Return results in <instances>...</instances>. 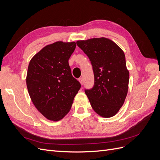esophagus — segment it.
Returning <instances> with one entry per match:
<instances>
[{
	"label": "esophagus",
	"mask_w": 160,
	"mask_h": 160,
	"mask_svg": "<svg viewBox=\"0 0 160 160\" xmlns=\"http://www.w3.org/2000/svg\"><path fill=\"white\" fill-rule=\"evenodd\" d=\"M79 82H80L81 85L83 84V79L82 78V77H80V78L79 79Z\"/></svg>",
	"instance_id": "1"
}]
</instances>
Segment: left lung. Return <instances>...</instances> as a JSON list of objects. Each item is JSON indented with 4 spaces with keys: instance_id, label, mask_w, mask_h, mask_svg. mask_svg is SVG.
<instances>
[{
    "instance_id": "1",
    "label": "left lung",
    "mask_w": 160,
    "mask_h": 160,
    "mask_svg": "<svg viewBox=\"0 0 160 160\" xmlns=\"http://www.w3.org/2000/svg\"><path fill=\"white\" fill-rule=\"evenodd\" d=\"M77 45L88 57L93 71V88L85 89L91 107L102 117H112L128 94L129 73L124 52L103 37L78 41Z\"/></svg>"
}]
</instances>
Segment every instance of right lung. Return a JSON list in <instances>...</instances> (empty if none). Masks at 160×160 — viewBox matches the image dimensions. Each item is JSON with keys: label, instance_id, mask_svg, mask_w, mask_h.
Instances as JSON below:
<instances>
[{"label": "right lung", "instance_id": "obj_1", "mask_svg": "<svg viewBox=\"0 0 160 160\" xmlns=\"http://www.w3.org/2000/svg\"><path fill=\"white\" fill-rule=\"evenodd\" d=\"M75 47V42L52 43L37 53L28 65V93L35 108L49 120L59 121L69 112L81 87L69 65Z\"/></svg>", "mask_w": 160, "mask_h": 160}]
</instances>
